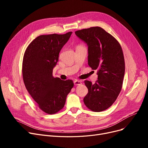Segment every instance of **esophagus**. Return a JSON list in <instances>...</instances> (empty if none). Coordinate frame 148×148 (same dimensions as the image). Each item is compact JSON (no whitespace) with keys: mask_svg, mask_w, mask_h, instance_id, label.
<instances>
[{"mask_svg":"<svg viewBox=\"0 0 148 148\" xmlns=\"http://www.w3.org/2000/svg\"><path fill=\"white\" fill-rule=\"evenodd\" d=\"M74 83V84L75 85V86H77V85H81L82 84V82L80 81H79V80H75Z\"/></svg>","mask_w":148,"mask_h":148,"instance_id":"1","label":"esophagus"}]
</instances>
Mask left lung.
<instances>
[{"label":"left lung","instance_id":"8db88e82","mask_svg":"<svg viewBox=\"0 0 148 148\" xmlns=\"http://www.w3.org/2000/svg\"><path fill=\"white\" fill-rule=\"evenodd\" d=\"M88 46V65L98 69L94 84L85 80L88 89L83 101L90 110L104 111L117 99L122 87L125 60L119 42L100 27H92L75 32Z\"/></svg>","mask_w":148,"mask_h":148}]
</instances>
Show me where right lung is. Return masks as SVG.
<instances>
[{"label":"right lung","instance_id":"obj_1","mask_svg":"<svg viewBox=\"0 0 148 148\" xmlns=\"http://www.w3.org/2000/svg\"><path fill=\"white\" fill-rule=\"evenodd\" d=\"M72 33L39 36L30 43L23 56L22 74L26 88L40 109L47 114L63 108L74 86L71 80L53 76L59 54Z\"/></svg>","mask_w":148,"mask_h":148}]
</instances>
